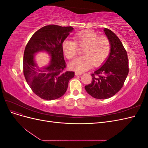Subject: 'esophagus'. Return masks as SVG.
Instances as JSON below:
<instances>
[{"mask_svg":"<svg viewBox=\"0 0 148 148\" xmlns=\"http://www.w3.org/2000/svg\"><path fill=\"white\" fill-rule=\"evenodd\" d=\"M75 75H82L83 74V73L78 72V71H75Z\"/></svg>","mask_w":148,"mask_h":148,"instance_id":"1","label":"esophagus"}]
</instances>
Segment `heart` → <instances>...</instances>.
Listing matches in <instances>:
<instances>
[{"label":"heart","instance_id":"b5f03b06","mask_svg":"<svg viewBox=\"0 0 148 148\" xmlns=\"http://www.w3.org/2000/svg\"><path fill=\"white\" fill-rule=\"evenodd\" d=\"M73 40L65 39L62 47L64 55L68 59H72L77 55L78 47H83V56L75 59L70 64L72 69L84 71L93 65H101L110 52V42L105 36H99L95 31L84 30L79 31L73 36Z\"/></svg>","mask_w":148,"mask_h":148}]
</instances>
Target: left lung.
<instances>
[{
  "label": "left lung",
  "instance_id": "8db88e82",
  "mask_svg": "<svg viewBox=\"0 0 148 148\" xmlns=\"http://www.w3.org/2000/svg\"><path fill=\"white\" fill-rule=\"evenodd\" d=\"M110 42L109 57L103 65L91 74L92 82L84 86L92 97L106 99L112 97L122 88L128 74L127 52L119 38L111 30L104 28Z\"/></svg>",
  "mask_w": 148,
  "mask_h": 148
}]
</instances>
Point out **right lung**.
Wrapping results in <instances>:
<instances>
[{
	"mask_svg": "<svg viewBox=\"0 0 148 148\" xmlns=\"http://www.w3.org/2000/svg\"><path fill=\"white\" fill-rule=\"evenodd\" d=\"M71 26L50 25L38 30L27 43L23 56V73L31 90L41 99H57L65 93L74 71H66L62 44L72 31ZM47 51L51 56L48 66L39 69L34 63V53Z\"/></svg>",
	"mask_w": 148,
	"mask_h": 148,
	"instance_id": "1",
	"label": "right lung"
}]
</instances>
